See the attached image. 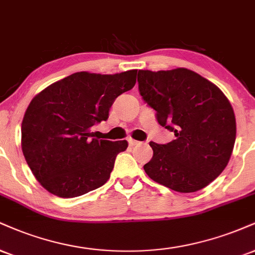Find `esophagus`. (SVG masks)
Segmentation results:
<instances>
[{"mask_svg": "<svg viewBox=\"0 0 255 255\" xmlns=\"http://www.w3.org/2000/svg\"><path fill=\"white\" fill-rule=\"evenodd\" d=\"M128 142H129L130 146H135V145H137V143H139V141H136L134 139H129V140H128Z\"/></svg>", "mask_w": 255, "mask_h": 255, "instance_id": "obj_1", "label": "esophagus"}]
</instances>
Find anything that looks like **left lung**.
<instances>
[{"label":"left lung","instance_id":"1","mask_svg":"<svg viewBox=\"0 0 255 255\" xmlns=\"http://www.w3.org/2000/svg\"><path fill=\"white\" fill-rule=\"evenodd\" d=\"M137 83L159 125L176 136L166 145L149 142L153 157L143 166L147 176L183 194L209 185L234 148L236 121L228 98L214 83L184 67L139 70Z\"/></svg>","mask_w":255,"mask_h":255}]
</instances>
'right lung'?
Listing matches in <instances>:
<instances>
[{
    "label": "right lung",
    "instance_id": "right-lung-1",
    "mask_svg": "<svg viewBox=\"0 0 255 255\" xmlns=\"http://www.w3.org/2000/svg\"><path fill=\"white\" fill-rule=\"evenodd\" d=\"M136 70L101 75L76 72L30 101L21 125V146L36 180L61 198L78 197L109 179L126 140L94 137L115 98L136 83Z\"/></svg>",
    "mask_w": 255,
    "mask_h": 255
}]
</instances>
